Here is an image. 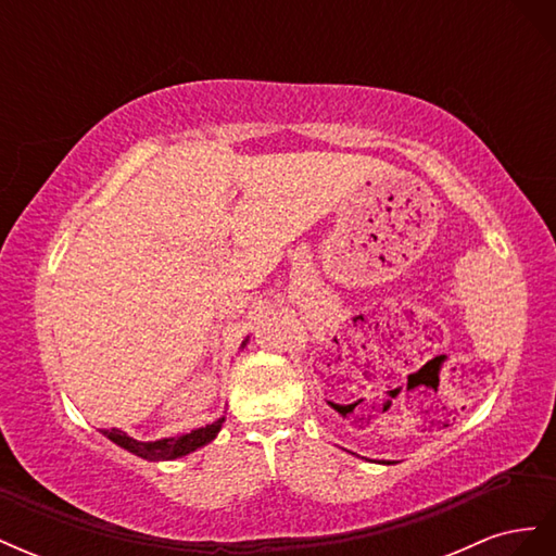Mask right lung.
<instances>
[{"label":"right lung","mask_w":556,"mask_h":556,"mask_svg":"<svg viewBox=\"0 0 556 556\" xmlns=\"http://www.w3.org/2000/svg\"><path fill=\"white\" fill-rule=\"evenodd\" d=\"M245 343H248V339L241 343V348H245ZM223 422H225V417L215 419L213 425L199 427V429H194V431H190V433L172 435V439H160V441H148V443L131 439V435H127V433L121 431V429H99V431H102L109 441H113L115 445L125 447V450L131 452V454H137V457H141V459H148V462H166V459L185 457V454H190V452H194V450H199V447L208 445V443L215 439V435H217V431L223 429Z\"/></svg>","instance_id":"obj_1"}]
</instances>
